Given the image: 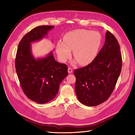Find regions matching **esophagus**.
Here are the masks:
<instances>
[{"label":"esophagus","instance_id":"34e87169","mask_svg":"<svg viewBox=\"0 0 135 135\" xmlns=\"http://www.w3.org/2000/svg\"><path fill=\"white\" fill-rule=\"evenodd\" d=\"M68 73H69V74H71V73H73V70H72V69H71V68H68Z\"/></svg>","mask_w":135,"mask_h":135}]
</instances>
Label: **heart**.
Listing matches in <instances>:
<instances>
[{
  "instance_id": "b5f03b06",
  "label": "heart",
  "mask_w": 135,
  "mask_h": 135,
  "mask_svg": "<svg viewBox=\"0 0 135 135\" xmlns=\"http://www.w3.org/2000/svg\"><path fill=\"white\" fill-rule=\"evenodd\" d=\"M62 42L56 45V52L59 60L65 62L71 56H73L80 65L91 63L95 59L101 43L100 35L96 31L78 29L68 32L64 36Z\"/></svg>"
}]
</instances>
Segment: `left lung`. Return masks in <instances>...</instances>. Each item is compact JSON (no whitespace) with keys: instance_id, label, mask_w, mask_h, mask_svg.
Segmentation results:
<instances>
[{"instance_id":"1","label":"left lung","mask_w":135,"mask_h":135,"mask_svg":"<svg viewBox=\"0 0 135 135\" xmlns=\"http://www.w3.org/2000/svg\"><path fill=\"white\" fill-rule=\"evenodd\" d=\"M122 66L118 40L107 30L104 46L92 62L76 69L75 93L81 104L95 107L107 101L111 95Z\"/></svg>"}]
</instances>
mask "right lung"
I'll list each match as a JSON object with an SVG mask.
<instances>
[{
	"mask_svg": "<svg viewBox=\"0 0 135 135\" xmlns=\"http://www.w3.org/2000/svg\"><path fill=\"white\" fill-rule=\"evenodd\" d=\"M54 26H39L33 28L20 41L15 66L20 84L25 95L36 103L51 101L57 93L60 83L68 75L67 66L55 60L52 51L44 57L35 59L31 43L44 38Z\"/></svg>",
	"mask_w": 135,
	"mask_h": 135,
	"instance_id": "obj_1",
	"label": "right lung"
}]
</instances>
